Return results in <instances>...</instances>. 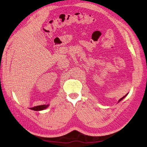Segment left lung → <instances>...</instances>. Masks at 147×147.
<instances>
[{
	"instance_id": "obj_1",
	"label": "left lung",
	"mask_w": 147,
	"mask_h": 147,
	"mask_svg": "<svg viewBox=\"0 0 147 147\" xmlns=\"http://www.w3.org/2000/svg\"><path fill=\"white\" fill-rule=\"evenodd\" d=\"M127 94H126V95H125V96H123V97H122V98H121V99H119V102H120V101H121V100H122V99H124V97H126V95H127Z\"/></svg>"
}]
</instances>
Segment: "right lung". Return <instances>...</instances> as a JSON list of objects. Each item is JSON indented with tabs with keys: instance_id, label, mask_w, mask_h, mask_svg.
I'll use <instances>...</instances> for the list:
<instances>
[{
	"instance_id": "add662e5",
	"label": "right lung",
	"mask_w": 147,
	"mask_h": 147,
	"mask_svg": "<svg viewBox=\"0 0 147 147\" xmlns=\"http://www.w3.org/2000/svg\"><path fill=\"white\" fill-rule=\"evenodd\" d=\"M48 107V105H37L34 107L30 108L31 110H35V111H39V110H42L47 109Z\"/></svg>"
}]
</instances>
